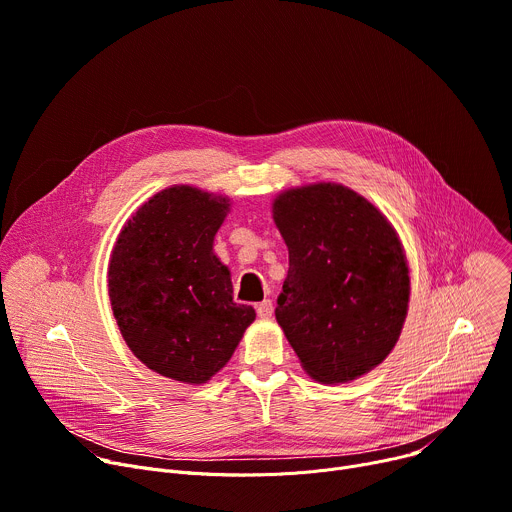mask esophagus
Instances as JSON below:
<instances>
[{
	"mask_svg": "<svg viewBox=\"0 0 512 512\" xmlns=\"http://www.w3.org/2000/svg\"><path fill=\"white\" fill-rule=\"evenodd\" d=\"M271 314H273V304H271V300H263V302L257 304V316H259V318H271Z\"/></svg>",
	"mask_w": 512,
	"mask_h": 512,
	"instance_id": "obj_1",
	"label": "esophagus"
}]
</instances>
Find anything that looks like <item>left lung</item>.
<instances>
[{
    "mask_svg": "<svg viewBox=\"0 0 512 512\" xmlns=\"http://www.w3.org/2000/svg\"><path fill=\"white\" fill-rule=\"evenodd\" d=\"M271 212L290 255L277 324L312 380L365 376L390 355L408 314L410 271L396 228L331 181L277 194Z\"/></svg>",
    "mask_w": 512,
    "mask_h": 512,
    "instance_id": "obj_1",
    "label": "left lung"
}]
</instances>
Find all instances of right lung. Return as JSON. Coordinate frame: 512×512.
<instances>
[{"instance_id":"right-lung-1","label":"right lung","mask_w":512,"mask_h":512,"mask_svg":"<svg viewBox=\"0 0 512 512\" xmlns=\"http://www.w3.org/2000/svg\"><path fill=\"white\" fill-rule=\"evenodd\" d=\"M230 198L171 185L122 226L108 265L112 312L128 349L149 369L200 386L228 363L255 320L232 302L214 237Z\"/></svg>"}]
</instances>
